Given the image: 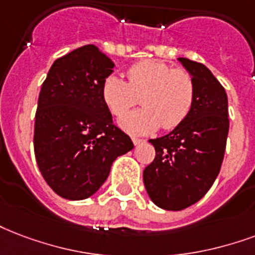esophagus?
I'll use <instances>...</instances> for the list:
<instances>
[{
    "mask_svg": "<svg viewBox=\"0 0 255 255\" xmlns=\"http://www.w3.org/2000/svg\"><path fill=\"white\" fill-rule=\"evenodd\" d=\"M132 141H133V144H141V143H144V139H139V137H132Z\"/></svg>",
    "mask_w": 255,
    "mask_h": 255,
    "instance_id": "esophagus-1",
    "label": "esophagus"
}]
</instances>
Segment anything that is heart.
<instances>
[{"label":"heart","mask_w":255,"mask_h":255,"mask_svg":"<svg viewBox=\"0 0 255 255\" xmlns=\"http://www.w3.org/2000/svg\"><path fill=\"white\" fill-rule=\"evenodd\" d=\"M103 100L115 116H123L140 97L143 108L120 119L119 126L132 135H147L160 126L174 129L183 123L194 106L195 81L183 68L158 60H143L127 69V81L108 76L102 88Z\"/></svg>","instance_id":"heart-1"}]
</instances>
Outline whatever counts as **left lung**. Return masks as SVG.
I'll return each instance as SVG.
<instances>
[{
	"label": "left lung",
	"mask_w": 255,
	"mask_h": 255,
	"mask_svg": "<svg viewBox=\"0 0 255 255\" xmlns=\"http://www.w3.org/2000/svg\"><path fill=\"white\" fill-rule=\"evenodd\" d=\"M195 81L194 106L170 133L149 139L155 159L143 180L151 201L160 209L179 211L205 197L222 166L227 133V95L203 64L179 57Z\"/></svg>",
	"instance_id": "8db88e82"
}]
</instances>
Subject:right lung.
<instances>
[{"instance_id": "add662e5", "label": "right lung", "mask_w": 255, "mask_h": 255, "mask_svg": "<svg viewBox=\"0 0 255 255\" xmlns=\"http://www.w3.org/2000/svg\"><path fill=\"white\" fill-rule=\"evenodd\" d=\"M115 64L95 45L57 58L42 83L34 122L37 166L49 187L69 201L102 187L115 159L133 148L112 123L103 83Z\"/></svg>"}]
</instances>
